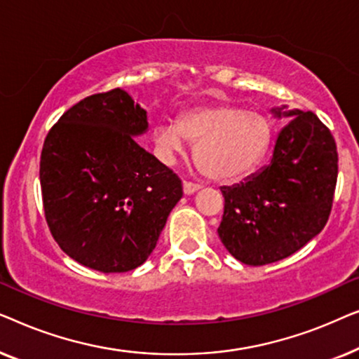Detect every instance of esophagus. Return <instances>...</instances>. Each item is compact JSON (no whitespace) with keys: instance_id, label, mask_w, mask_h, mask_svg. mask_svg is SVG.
<instances>
[{"instance_id":"esophagus-1","label":"esophagus","mask_w":359,"mask_h":359,"mask_svg":"<svg viewBox=\"0 0 359 359\" xmlns=\"http://www.w3.org/2000/svg\"><path fill=\"white\" fill-rule=\"evenodd\" d=\"M198 189H199V184L189 183V181H184V183H183V191H184V194H186V196L194 194L196 191H198Z\"/></svg>"}]
</instances>
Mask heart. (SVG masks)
Segmentation results:
<instances>
[{"mask_svg":"<svg viewBox=\"0 0 359 359\" xmlns=\"http://www.w3.org/2000/svg\"><path fill=\"white\" fill-rule=\"evenodd\" d=\"M155 145L165 160L183 154L186 140L196 144L194 158L205 176L235 181L247 175L271 140L266 117L238 106H205L186 111L176 124L161 122L154 130Z\"/></svg>","mask_w":359,"mask_h":359,"instance_id":"obj_1","label":"heart"}]
</instances>
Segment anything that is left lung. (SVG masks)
<instances>
[{
    "mask_svg": "<svg viewBox=\"0 0 359 359\" xmlns=\"http://www.w3.org/2000/svg\"><path fill=\"white\" fill-rule=\"evenodd\" d=\"M271 114L291 121L278 134L269 163L238 184L220 188L225 204L219 238L250 266L291 257L320 233L337 186V145L320 119L284 106Z\"/></svg>",
    "mask_w": 359,
    "mask_h": 359,
    "instance_id": "left-lung-1",
    "label": "left lung"
}]
</instances>
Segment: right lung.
<instances>
[{
	"label": "right lung",
	"instance_id": "add662e5",
	"mask_svg": "<svg viewBox=\"0 0 359 359\" xmlns=\"http://www.w3.org/2000/svg\"><path fill=\"white\" fill-rule=\"evenodd\" d=\"M147 130V111L116 88L76 102L47 134L39 171L46 219L83 266H140L183 198L178 176L137 144Z\"/></svg>",
	"mask_w": 359,
	"mask_h": 359
}]
</instances>
